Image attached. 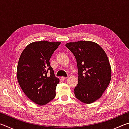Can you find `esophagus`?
Instances as JSON below:
<instances>
[{"label": "esophagus", "instance_id": "34e87169", "mask_svg": "<svg viewBox=\"0 0 129 129\" xmlns=\"http://www.w3.org/2000/svg\"><path fill=\"white\" fill-rule=\"evenodd\" d=\"M67 78H68V77H61V78H62V79H63V80L67 79Z\"/></svg>", "mask_w": 129, "mask_h": 129}]
</instances>
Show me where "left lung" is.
<instances>
[{
    "instance_id": "8db88e82",
    "label": "left lung",
    "mask_w": 129,
    "mask_h": 129,
    "mask_svg": "<svg viewBox=\"0 0 129 129\" xmlns=\"http://www.w3.org/2000/svg\"><path fill=\"white\" fill-rule=\"evenodd\" d=\"M65 46L75 56L77 64L76 97L84 103H92L101 97L110 81L112 71L108 56L92 41L68 43Z\"/></svg>"
}]
</instances>
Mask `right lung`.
Returning a JSON list of instances; mask_svg holds the SVG:
<instances>
[{"instance_id":"add662e5","label":"right lung","mask_w":129,"mask_h":129,"mask_svg":"<svg viewBox=\"0 0 129 129\" xmlns=\"http://www.w3.org/2000/svg\"><path fill=\"white\" fill-rule=\"evenodd\" d=\"M60 43L45 40L33 42L25 48L19 58V84L28 99L39 105H46L55 97L60 80L54 75L49 60Z\"/></svg>"}]
</instances>
